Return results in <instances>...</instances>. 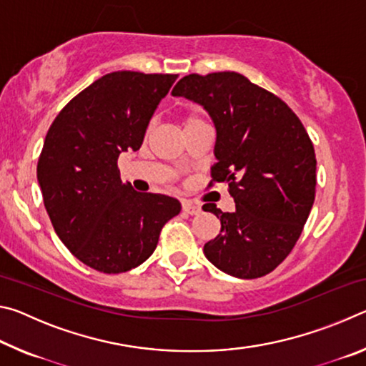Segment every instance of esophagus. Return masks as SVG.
Segmentation results:
<instances>
[{
	"mask_svg": "<svg viewBox=\"0 0 366 366\" xmlns=\"http://www.w3.org/2000/svg\"><path fill=\"white\" fill-rule=\"evenodd\" d=\"M182 209L189 214H198L202 212V208L192 202H182Z\"/></svg>",
	"mask_w": 366,
	"mask_h": 366,
	"instance_id": "esophagus-1",
	"label": "esophagus"
}]
</instances>
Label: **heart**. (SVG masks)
<instances>
[{"label":"heart","mask_w":366,"mask_h":366,"mask_svg":"<svg viewBox=\"0 0 366 366\" xmlns=\"http://www.w3.org/2000/svg\"><path fill=\"white\" fill-rule=\"evenodd\" d=\"M197 122H202V117L197 116L194 113H189V114H184L181 117V126H182V131H185V129H189L190 126H194V124Z\"/></svg>","instance_id":"obj_1"}]
</instances>
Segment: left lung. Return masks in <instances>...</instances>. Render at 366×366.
Returning <instances> with one entry per match:
<instances>
[{"mask_svg":"<svg viewBox=\"0 0 366 366\" xmlns=\"http://www.w3.org/2000/svg\"><path fill=\"white\" fill-rule=\"evenodd\" d=\"M172 95L198 103L216 129L212 177L229 185L235 212L214 203L221 231L203 253L239 280L268 274L299 240L315 202L317 158L299 117L281 98L237 72L190 74Z\"/></svg>","mask_w":366,"mask_h":366,"instance_id":"obj_1","label":"left lung"}]
</instances>
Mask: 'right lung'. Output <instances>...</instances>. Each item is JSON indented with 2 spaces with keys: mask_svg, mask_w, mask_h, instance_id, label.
I'll list each match as a JSON object with an SVG mask.
<instances>
[{
  "mask_svg": "<svg viewBox=\"0 0 366 366\" xmlns=\"http://www.w3.org/2000/svg\"><path fill=\"white\" fill-rule=\"evenodd\" d=\"M176 74L117 71L66 104L45 137L36 166L43 203L69 252L107 274L126 272L157 249L181 212L176 198L122 184L117 158L137 152Z\"/></svg>",
  "mask_w": 366,
  "mask_h": 366,
  "instance_id": "1",
  "label": "right lung"
}]
</instances>
